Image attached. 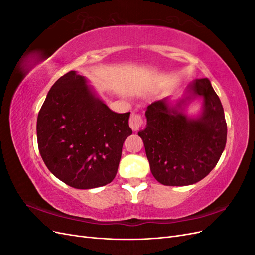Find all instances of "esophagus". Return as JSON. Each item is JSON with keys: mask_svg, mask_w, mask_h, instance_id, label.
Listing matches in <instances>:
<instances>
[{"mask_svg": "<svg viewBox=\"0 0 255 255\" xmlns=\"http://www.w3.org/2000/svg\"><path fill=\"white\" fill-rule=\"evenodd\" d=\"M142 122H143L142 118L139 114L132 113V115H130V117H129V120H128L130 128H132L133 130H138L141 127Z\"/></svg>", "mask_w": 255, "mask_h": 255, "instance_id": "1", "label": "esophagus"}]
</instances>
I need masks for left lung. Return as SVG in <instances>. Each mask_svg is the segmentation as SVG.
Masks as SVG:
<instances>
[{"label":"left lung","mask_w":255,"mask_h":255,"mask_svg":"<svg viewBox=\"0 0 255 255\" xmlns=\"http://www.w3.org/2000/svg\"><path fill=\"white\" fill-rule=\"evenodd\" d=\"M203 99L200 113L188 116L184 109ZM146 127L138 132L153 176L166 186L195 184L217 165L227 142V122L220 99L208 79H197L176 103L169 98L145 111Z\"/></svg>","instance_id":"left-lung-1"}]
</instances>
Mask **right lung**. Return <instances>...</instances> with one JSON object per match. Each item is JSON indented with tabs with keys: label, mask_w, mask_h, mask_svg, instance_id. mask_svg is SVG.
Segmentation results:
<instances>
[{
	"label": "right lung",
	"mask_w": 255,
	"mask_h": 255,
	"mask_svg": "<svg viewBox=\"0 0 255 255\" xmlns=\"http://www.w3.org/2000/svg\"><path fill=\"white\" fill-rule=\"evenodd\" d=\"M76 71L59 78L37 118L40 155L58 180L78 189L111 183L117 174L122 145L133 130L130 113L110 110Z\"/></svg>",
	"instance_id": "obj_1"
}]
</instances>
